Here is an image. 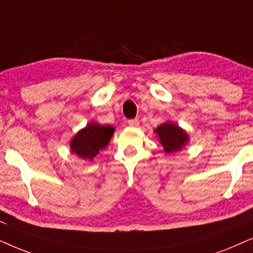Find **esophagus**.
<instances>
[{
	"label": "esophagus",
	"instance_id": "esophagus-1",
	"mask_svg": "<svg viewBox=\"0 0 253 253\" xmlns=\"http://www.w3.org/2000/svg\"><path fill=\"white\" fill-rule=\"evenodd\" d=\"M128 125L130 127H137V126H139V120H137V119L128 120Z\"/></svg>",
	"mask_w": 253,
	"mask_h": 253
}]
</instances>
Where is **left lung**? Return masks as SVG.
<instances>
[{
	"instance_id": "obj_1",
	"label": "left lung",
	"mask_w": 253,
	"mask_h": 253,
	"mask_svg": "<svg viewBox=\"0 0 253 253\" xmlns=\"http://www.w3.org/2000/svg\"><path fill=\"white\" fill-rule=\"evenodd\" d=\"M154 133L160 140L166 154H174L185 148L190 142V136L186 130L174 124L173 121H166L154 129Z\"/></svg>"
}]
</instances>
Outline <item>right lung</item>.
Instances as JSON below:
<instances>
[{
	"label": "right lung",
	"instance_id": "obj_1",
	"mask_svg": "<svg viewBox=\"0 0 253 253\" xmlns=\"http://www.w3.org/2000/svg\"><path fill=\"white\" fill-rule=\"evenodd\" d=\"M114 127L96 121L86 124L70 140V151L82 160L93 161L100 150L105 149L114 134Z\"/></svg>",
	"mask_w": 253,
	"mask_h": 253
}]
</instances>
